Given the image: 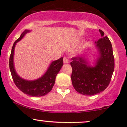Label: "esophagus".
Listing matches in <instances>:
<instances>
[{
    "label": "esophagus",
    "instance_id": "esophagus-1",
    "mask_svg": "<svg viewBox=\"0 0 127 127\" xmlns=\"http://www.w3.org/2000/svg\"><path fill=\"white\" fill-rule=\"evenodd\" d=\"M63 62L64 63H68V59L66 58V57H64V58H63Z\"/></svg>",
    "mask_w": 127,
    "mask_h": 127
}]
</instances>
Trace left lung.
<instances>
[{"instance_id":"1","label":"left lung","mask_w":127,"mask_h":127,"mask_svg":"<svg viewBox=\"0 0 127 127\" xmlns=\"http://www.w3.org/2000/svg\"><path fill=\"white\" fill-rule=\"evenodd\" d=\"M101 38L95 41L99 57L94 67L89 65L84 57H74L71 59V81L78 93L93 95L103 92L109 85L115 68L112 45L104 32L99 30Z\"/></svg>"}]
</instances>
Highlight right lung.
<instances>
[{
  "instance_id": "obj_1",
  "label": "right lung",
  "mask_w": 127,
  "mask_h": 127,
  "mask_svg": "<svg viewBox=\"0 0 127 127\" xmlns=\"http://www.w3.org/2000/svg\"><path fill=\"white\" fill-rule=\"evenodd\" d=\"M30 30H25L21 34L20 37L14 42L12 47L9 59V66L14 83L19 90L32 97L44 96L51 92L54 86L57 74L63 65V59L55 60L51 63L47 71L43 76L34 81H27L21 78L16 72L14 65V52L16 44Z\"/></svg>"
}]
</instances>
